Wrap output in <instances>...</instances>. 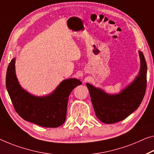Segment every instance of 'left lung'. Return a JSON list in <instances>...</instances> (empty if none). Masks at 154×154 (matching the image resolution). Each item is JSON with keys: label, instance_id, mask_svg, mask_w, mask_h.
<instances>
[{"label": "left lung", "instance_id": "1", "mask_svg": "<svg viewBox=\"0 0 154 154\" xmlns=\"http://www.w3.org/2000/svg\"><path fill=\"white\" fill-rule=\"evenodd\" d=\"M138 52L140 59L138 75L120 94L111 95L91 84H86L96 116L104 123L112 124L124 120L138 108L143 100L147 67L143 53Z\"/></svg>", "mask_w": 154, "mask_h": 154}]
</instances>
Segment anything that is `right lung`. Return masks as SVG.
Returning <instances> with one entry per match:
<instances>
[{
  "instance_id": "obj_1",
  "label": "right lung",
  "mask_w": 154,
  "mask_h": 154,
  "mask_svg": "<svg viewBox=\"0 0 154 154\" xmlns=\"http://www.w3.org/2000/svg\"><path fill=\"white\" fill-rule=\"evenodd\" d=\"M82 82L75 79L62 81L47 96H35L20 87L15 74V58L9 63L6 88L16 112L26 121L44 127H58L65 121L71 92Z\"/></svg>"
}]
</instances>
